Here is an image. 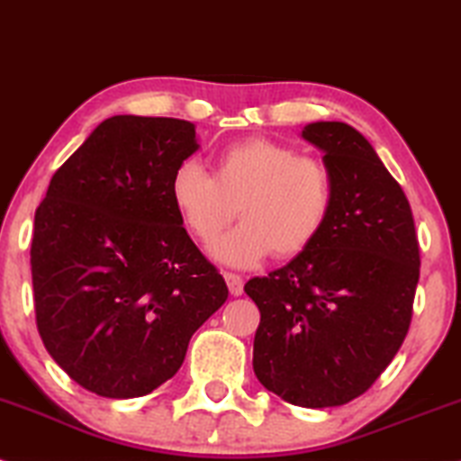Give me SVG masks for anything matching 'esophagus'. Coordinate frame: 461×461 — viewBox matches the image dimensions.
Returning <instances> with one entry per match:
<instances>
[{
	"mask_svg": "<svg viewBox=\"0 0 461 461\" xmlns=\"http://www.w3.org/2000/svg\"><path fill=\"white\" fill-rule=\"evenodd\" d=\"M223 276L227 281V287H230L231 296H240L242 290H245V281H242V276L234 273H223Z\"/></svg>",
	"mask_w": 461,
	"mask_h": 461,
	"instance_id": "34e87169",
	"label": "esophagus"
}]
</instances>
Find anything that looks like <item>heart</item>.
<instances>
[{
  "instance_id": "obj_1",
  "label": "heart",
  "mask_w": 461,
  "mask_h": 461,
  "mask_svg": "<svg viewBox=\"0 0 461 461\" xmlns=\"http://www.w3.org/2000/svg\"><path fill=\"white\" fill-rule=\"evenodd\" d=\"M169 195L182 225L202 245L238 212L240 223L210 253L221 264L251 268L273 251L287 259L313 245L332 208V177L321 160L251 137L221 149L212 176L195 160L177 165Z\"/></svg>"
}]
</instances>
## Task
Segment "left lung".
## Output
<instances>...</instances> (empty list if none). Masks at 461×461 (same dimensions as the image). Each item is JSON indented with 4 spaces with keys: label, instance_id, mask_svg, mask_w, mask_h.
I'll use <instances>...</instances> for the list:
<instances>
[{
    "label": "left lung",
    "instance_id": "obj_1",
    "mask_svg": "<svg viewBox=\"0 0 461 461\" xmlns=\"http://www.w3.org/2000/svg\"><path fill=\"white\" fill-rule=\"evenodd\" d=\"M303 140L324 152L332 208L313 245L247 281L259 309L253 371L303 408L343 406L380 378L402 348L419 284V240L402 186L357 129L313 122Z\"/></svg>",
    "mask_w": 461,
    "mask_h": 461
}]
</instances>
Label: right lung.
<instances>
[{
	"instance_id": "obj_1",
	"label": "right lung",
	"mask_w": 461,
	"mask_h": 461,
	"mask_svg": "<svg viewBox=\"0 0 461 461\" xmlns=\"http://www.w3.org/2000/svg\"><path fill=\"white\" fill-rule=\"evenodd\" d=\"M197 148L186 120L113 115L55 171L36 210L38 332L55 363L101 397L158 389L227 301L169 195Z\"/></svg>"
}]
</instances>
